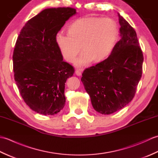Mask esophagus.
<instances>
[{"mask_svg": "<svg viewBox=\"0 0 158 158\" xmlns=\"http://www.w3.org/2000/svg\"><path fill=\"white\" fill-rule=\"evenodd\" d=\"M75 73L77 76H81V71L79 69H77L75 70Z\"/></svg>", "mask_w": 158, "mask_h": 158, "instance_id": "34e87169", "label": "esophagus"}]
</instances>
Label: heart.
Masks as SVG:
<instances>
[{
	"instance_id": "1",
	"label": "heart",
	"mask_w": 158,
	"mask_h": 158,
	"mask_svg": "<svg viewBox=\"0 0 158 158\" xmlns=\"http://www.w3.org/2000/svg\"><path fill=\"white\" fill-rule=\"evenodd\" d=\"M119 36V28L113 19L85 17L74 21L69 26V33H57L56 42L67 62H73L83 48L84 51L75 60V64L83 66L93 60L99 62L108 58Z\"/></svg>"
}]
</instances>
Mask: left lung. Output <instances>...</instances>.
Masks as SVG:
<instances>
[{
  "instance_id": "1",
  "label": "left lung",
  "mask_w": 158,
  "mask_h": 158,
  "mask_svg": "<svg viewBox=\"0 0 158 158\" xmlns=\"http://www.w3.org/2000/svg\"><path fill=\"white\" fill-rule=\"evenodd\" d=\"M121 39L108 58L84 70L81 81L97 112L109 115L135 95L143 72V54L136 31L119 13Z\"/></svg>"
}]
</instances>
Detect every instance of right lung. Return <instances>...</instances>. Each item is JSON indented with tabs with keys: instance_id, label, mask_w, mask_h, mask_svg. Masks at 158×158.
Returning <instances> with one entry per match:
<instances>
[{
	"instance_id": "obj_1",
	"label": "right lung",
	"mask_w": 158,
	"mask_h": 158,
	"mask_svg": "<svg viewBox=\"0 0 158 158\" xmlns=\"http://www.w3.org/2000/svg\"><path fill=\"white\" fill-rule=\"evenodd\" d=\"M76 9H45L26 22L13 55L14 79L23 101L45 115L59 113L65 105V83L75 73L63 61L56 35Z\"/></svg>"
}]
</instances>
